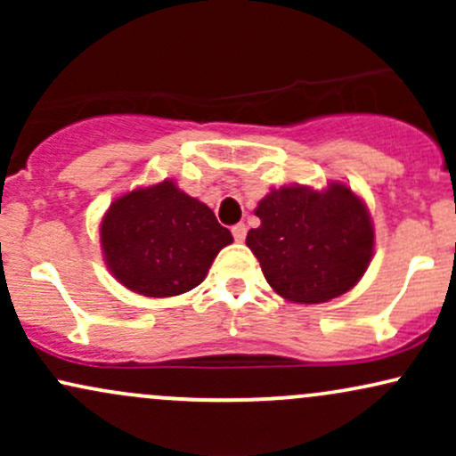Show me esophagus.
I'll list each match as a JSON object with an SVG mask.
<instances>
[{
	"mask_svg": "<svg viewBox=\"0 0 456 456\" xmlns=\"http://www.w3.org/2000/svg\"><path fill=\"white\" fill-rule=\"evenodd\" d=\"M232 233H233L235 242H244V238H246V224H244V223L233 224V227H232Z\"/></svg>",
	"mask_w": 456,
	"mask_h": 456,
	"instance_id": "1",
	"label": "esophagus"
}]
</instances>
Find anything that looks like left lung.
<instances>
[{
    "mask_svg": "<svg viewBox=\"0 0 456 456\" xmlns=\"http://www.w3.org/2000/svg\"><path fill=\"white\" fill-rule=\"evenodd\" d=\"M255 214L261 224L246 246L285 300L322 305L352 289L369 268L373 223L349 186H282L261 199Z\"/></svg>",
    "mask_w": 456,
    "mask_h": 456,
    "instance_id": "1",
    "label": "left lung"
}]
</instances>
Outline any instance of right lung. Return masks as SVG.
<instances>
[{"mask_svg":"<svg viewBox=\"0 0 456 456\" xmlns=\"http://www.w3.org/2000/svg\"><path fill=\"white\" fill-rule=\"evenodd\" d=\"M101 242L124 287L169 297L195 289L233 238L206 203L165 180L115 199L102 218Z\"/></svg>","mask_w":456,"mask_h":456,"instance_id":"right-lung-1","label":"right lung"}]
</instances>
